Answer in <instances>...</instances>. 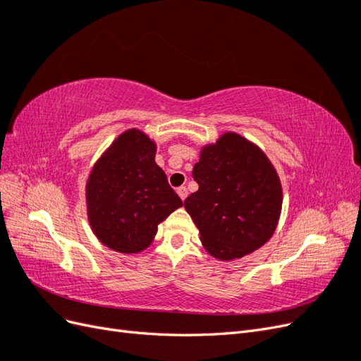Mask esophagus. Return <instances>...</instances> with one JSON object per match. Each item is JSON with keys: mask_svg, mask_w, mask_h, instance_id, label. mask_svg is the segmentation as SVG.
Segmentation results:
<instances>
[{"mask_svg": "<svg viewBox=\"0 0 361 361\" xmlns=\"http://www.w3.org/2000/svg\"><path fill=\"white\" fill-rule=\"evenodd\" d=\"M178 194H179V197H180L182 200H185V199L188 197V190L185 188V187H179V188H178Z\"/></svg>", "mask_w": 361, "mask_h": 361, "instance_id": "esophagus-1", "label": "esophagus"}]
</instances>
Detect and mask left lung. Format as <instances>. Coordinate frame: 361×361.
I'll list each match as a JSON object with an SVG mask.
<instances>
[{
    "label": "left lung",
    "instance_id": "1",
    "mask_svg": "<svg viewBox=\"0 0 361 361\" xmlns=\"http://www.w3.org/2000/svg\"><path fill=\"white\" fill-rule=\"evenodd\" d=\"M199 190L185 209L200 232L207 253L241 259L274 233L281 212V183L268 157L255 143L226 133L200 150L192 169Z\"/></svg>",
    "mask_w": 361,
    "mask_h": 361
}]
</instances>
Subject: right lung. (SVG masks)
Masks as SVG:
<instances>
[{"label": "right lung", "mask_w": 361, "mask_h": 361, "mask_svg": "<svg viewBox=\"0 0 361 361\" xmlns=\"http://www.w3.org/2000/svg\"><path fill=\"white\" fill-rule=\"evenodd\" d=\"M157 145L128 129L93 166L85 185L87 215L99 241L118 253H140L158 224L183 203L155 162Z\"/></svg>", "instance_id": "1"}]
</instances>
